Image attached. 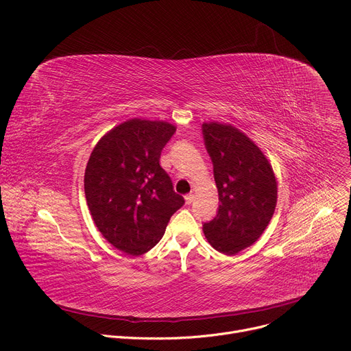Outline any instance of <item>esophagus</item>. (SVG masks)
I'll use <instances>...</instances> for the list:
<instances>
[{"label": "esophagus", "instance_id": "obj_1", "mask_svg": "<svg viewBox=\"0 0 351 351\" xmlns=\"http://www.w3.org/2000/svg\"><path fill=\"white\" fill-rule=\"evenodd\" d=\"M184 199H185V202H187V204H191V202L194 201V195L189 194V195H185V197H184Z\"/></svg>", "mask_w": 351, "mask_h": 351}]
</instances>
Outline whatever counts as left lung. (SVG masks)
<instances>
[{
	"label": "left lung",
	"instance_id": "1",
	"mask_svg": "<svg viewBox=\"0 0 351 351\" xmlns=\"http://www.w3.org/2000/svg\"><path fill=\"white\" fill-rule=\"evenodd\" d=\"M205 147L214 164L219 208L202 225L205 238L223 255L248 248L269 225L278 199V181L269 160L232 125H202Z\"/></svg>",
	"mask_w": 351,
	"mask_h": 351
}]
</instances>
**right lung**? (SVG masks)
Listing matches in <instances>:
<instances>
[{
	"mask_svg": "<svg viewBox=\"0 0 351 351\" xmlns=\"http://www.w3.org/2000/svg\"><path fill=\"white\" fill-rule=\"evenodd\" d=\"M176 132L164 120L130 119L103 136L85 170V195L95 225L114 248L132 256L161 239L184 198L160 166Z\"/></svg>",
	"mask_w": 351,
	"mask_h": 351,
	"instance_id": "add662e5",
	"label": "right lung"
}]
</instances>
